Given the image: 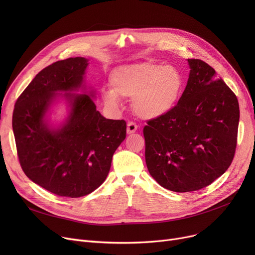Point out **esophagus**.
I'll return each mask as SVG.
<instances>
[{"mask_svg":"<svg viewBox=\"0 0 255 255\" xmlns=\"http://www.w3.org/2000/svg\"><path fill=\"white\" fill-rule=\"evenodd\" d=\"M137 125L133 122H129L127 124V134H133L137 130Z\"/></svg>","mask_w":255,"mask_h":255,"instance_id":"34e87169","label":"esophagus"}]
</instances>
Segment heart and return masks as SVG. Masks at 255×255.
Here are the masks:
<instances>
[{"label":"heart","instance_id":"heart-1","mask_svg":"<svg viewBox=\"0 0 255 255\" xmlns=\"http://www.w3.org/2000/svg\"><path fill=\"white\" fill-rule=\"evenodd\" d=\"M111 90L101 92L105 106L118 109L120 98H132V110L151 120L170 114L184 92V77L175 66L138 62L119 66L109 77Z\"/></svg>","mask_w":255,"mask_h":255}]
</instances>
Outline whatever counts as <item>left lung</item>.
<instances>
[{
    "label": "left lung",
    "mask_w": 255,
    "mask_h": 255,
    "mask_svg": "<svg viewBox=\"0 0 255 255\" xmlns=\"http://www.w3.org/2000/svg\"><path fill=\"white\" fill-rule=\"evenodd\" d=\"M187 61L189 78L179 104L143 128L150 175L175 192L202 189L227 170L240 119L238 99L216 71L204 61Z\"/></svg>",
    "instance_id": "left-lung-1"
}]
</instances>
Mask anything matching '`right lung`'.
I'll return each instance as SVG.
<instances>
[{"label":"right lung","mask_w":255,"mask_h":255,"mask_svg":"<svg viewBox=\"0 0 255 255\" xmlns=\"http://www.w3.org/2000/svg\"><path fill=\"white\" fill-rule=\"evenodd\" d=\"M88 65L82 57L49 65L25 88L13 112L23 172L59 196L82 197L96 190L126 137L124 120L105 119L96 110L95 91L86 80ZM60 103L65 104L66 116L52 120Z\"/></svg>","instance_id":"right-lung-1"}]
</instances>
